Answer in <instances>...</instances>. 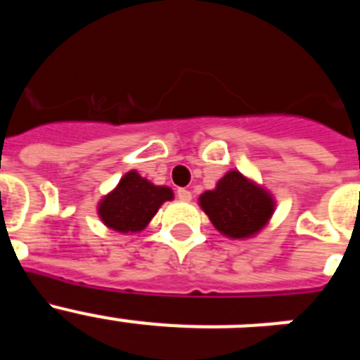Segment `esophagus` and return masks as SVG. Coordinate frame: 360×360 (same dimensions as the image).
Masks as SVG:
<instances>
[{
    "label": "esophagus",
    "instance_id": "esophagus-1",
    "mask_svg": "<svg viewBox=\"0 0 360 360\" xmlns=\"http://www.w3.org/2000/svg\"><path fill=\"white\" fill-rule=\"evenodd\" d=\"M176 196H178V200H180V202H191V198H193L191 191H187V189H178Z\"/></svg>",
    "mask_w": 360,
    "mask_h": 360
}]
</instances>
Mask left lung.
Wrapping results in <instances>:
<instances>
[{
	"instance_id": "obj_1",
	"label": "left lung",
	"mask_w": 360,
	"mask_h": 360,
	"mask_svg": "<svg viewBox=\"0 0 360 360\" xmlns=\"http://www.w3.org/2000/svg\"><path fill=\"white\" fill-rule=\"evenodd\" d=\"M198 202L216 231L232 240L257 234L269 224L276 209L269 191L236 169L229 171L214 189L205 191Z\"/></svg>"
}]
</instances>
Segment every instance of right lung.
<instances>
[{
  "mask_svg": "<svg viewBox=\"0 0 360 360\" xmlns=\"http://www.w3.org/2000/svg\"><path fill=\"white\" fill-rule=\"evenodd\" d=\"M173 200V191L165 186H155L136 171L120 178L119 186L98 202V218L108 229L128 234L148 227L160 205Z\"/></svg>",
  "mask_w": 360,
  "mask_h": 360,
  "instance_id": "1",
  "label": "right lung"
}]
</instances>
